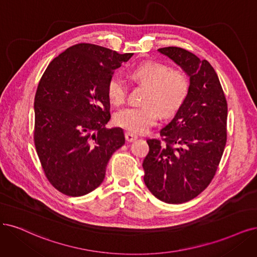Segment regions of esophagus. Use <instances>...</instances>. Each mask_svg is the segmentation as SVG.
Here are the masks:
<instances>
[{"instance_id": "obj_1", "label": "esophagus", "mask_w": 257, "mask_h": 257, "mask_svg": "<svg viewBox=\"0 0 257 257\" xmlns=\"http://www.w3.org/2000/svg\"><path fill=\"white\" fill-rule=\"evenodd\" d=\"M125 138H126V141H127V142H134L135 140L138 139V137H137L136 135L132 134V132H130V131H127V132H126V134H125Z\"/></svg>"}]
</instances>
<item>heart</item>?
Instances as JSON below:
<instances>
[{"label":"heart","instance_id":"b5f03b06","mask_svg":"<svg viewBox=\"0 0 257 257\" xmlns=\"http://www.w3.org/2000/svg\"><path fill=\"white\" fill-rule=\"evenodd\" d=\"M132 76L149 87L143 106H131L115 114V122L134 134H145L156 125L161 111L169 116L185 102L189 93V80L186 74L159 61H146L132 70ZM110 100L120 104L126 100L128 85L120 76L113 75L107 84Z\"/></svg>","mask_w":257,"mask_h":257}]
</instances>
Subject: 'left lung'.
<instances>
[{
	"instance_id": "left-lung-1",
	"label": "left lung",
	"mask_w": 257,
	"mask_h": 257,
	"mask_svg": "<svg viewBox=\"0 0 257 257\" xmlns=\"http://www.w3.org/2000/svg\"><path fill=\"white\" fill-rule=\"evenodd\" d=\"M189 76V93L161 139H149L144 182L159 200H192L212 182L226 143L227 103L219 78L207 60L181 47L159 49Z\"/></svg>"
}]
</instances>
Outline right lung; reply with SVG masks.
Masks as SVG:
<instances>
[{
  "label": "right lung",
  "mask_w": 257,
  "mask_h": 257,
  "mask_svg": "<svg viewBox=\"0 0 257 257\" xmlns=\"http://www.w3.org/2000/svg\"><path fill=\"white\" fill-rule=\"evenodd\" d=\"M131 53L78 43L54 58L35 96L34 142L49 182L70 197L87 195L104 179L111 156L125 144L122 129H107V84Z\"/></svg>",
  "instance_id": "1"
}]
</instances>
